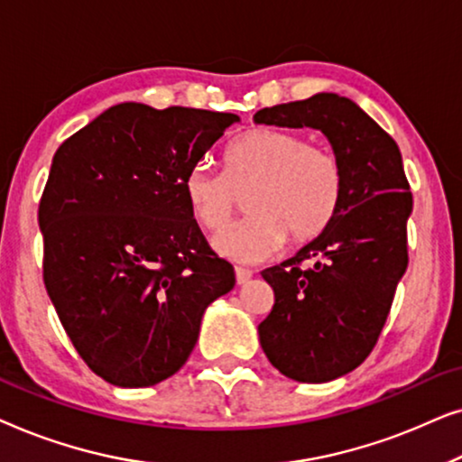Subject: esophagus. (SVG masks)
<instances>
[{"label": "esophagus", "mask_w": 462, "mask_h": 462, "mask_svg": "<svg viewBox=\"0 0 462 462\" xmlns=\"http://www.w3.org/2000/svg\"><path fill=\"white\" fill-rule=\"evenodd\" d=\"M252 275H254V271H250V269H245V267H236V280H237L239 286L248 283V280H250Z\"/></svg>", "instance_id": "esophagus-1"}]
</instances>
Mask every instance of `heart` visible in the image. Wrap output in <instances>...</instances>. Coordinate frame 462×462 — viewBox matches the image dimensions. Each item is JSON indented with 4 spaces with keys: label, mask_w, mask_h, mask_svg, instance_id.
Returning <instances> with one entry per match:
<instances>
[{
    "label": "heart",
    "mask_w": 462,
    "mask_h": 462,
    "mask_svg": "<svg viewBox=\"0 0 462 462\" xmlns=\"http://www.w3.org/2000/svg\"><path fill=\"white\" fill-rule=\"evenodd\" d=\"M225 176L195 163L182 191L191 217L208 231H220L248 193L252 217L214 239V248L239 263L269 256L290 237L296 245L324 236L343 201V168L330 149L309 144L290 130L254 128L223 153Z\"/></svg>",
    "instance_id": "1"
}]
</instances>
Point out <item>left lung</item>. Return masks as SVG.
<instances>
[{"mask_svg":"<svg viewBox=\"0 0 462 462\" xmlns=\"http://www.w3.org/2000/svg\"><path fill=\"white\" fill-rule=\"evenodd\" d=\"M254 122L324 132L343 168V201L328 231L261 273L275 302L258 324L264 356L283 376L334 381L374 349L406 273L412 193L402 153L368 113L332 92L267 106Z\"/></svg>","mask_w":462,"mask_h":462,"instance_id":"8db88e82","label":"left lung"}]
</instances>
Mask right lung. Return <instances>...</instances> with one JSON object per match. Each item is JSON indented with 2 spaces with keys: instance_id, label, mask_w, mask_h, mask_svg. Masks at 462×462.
<instances>
[{
  "instance_id": "1",
  "label": "right lung",
  "mask_w": 462,
  "mask_h": 462,
  "mask_svg": "<svg viewBox=\"0 0 462 462\" xmlns=\"http://www.w3.org/2000/svg\"><path fill=\"white\" fill-rule=\"evenodd\" d=\"M233 113L111 106L54 153L40 201L43 283L79 357L117 387H151L191 356L206 307L236 286L182 182Z\"/></svg>"
}]
</instances>
